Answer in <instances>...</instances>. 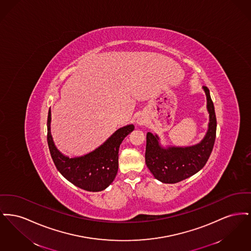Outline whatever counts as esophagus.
I'll return each mask as SVG.
<instances>
[{"mask_svg":"<svg viewBox=\"0 0 251 251\" xmlns=\"http://www.w3.org/2000/svg\"><path fill=\"white\" fill-rule=\"evenodd\" d=\"M146 118L145 117H142V116H140V117H138V119L136 120V123L138 124V125H144L145 123H146Z\"/></svg>","mask_w":251,"mask_h":251,"instance_id":"esophagus-1","label":"esophagus"}]
</instances>
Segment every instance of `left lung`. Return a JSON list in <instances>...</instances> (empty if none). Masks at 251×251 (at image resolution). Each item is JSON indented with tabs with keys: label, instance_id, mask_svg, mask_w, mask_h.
<instances>
[{
	"label": "left lung",
	"instance_id": "1",
	"mask_svg": "<svg viewBox=\"0 0 251 251\" xmlns=\"http://www.w3.org/2000/svg\"><path fill=\"white\" fill-rule=\"evenodd\" d=\"M207 97V109L210 114L209 129L202 141L198 145L164 149L159 145V137L147 133L146 165L156 179L165 183H176L199 172L212 153L216 135L215 106L207 86H203Z\"/></svg>",
	"mask_w": 251,
	"mask_h": 251
}]
</instances>
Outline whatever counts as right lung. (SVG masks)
I'll return each mask as SVG.
<instances>
[{
    "label": "right lung",
    "instance_id": "add662e5",
    "mask_svg": "<svg viewBox=\"0 0 251 251\" xmlns=\"http://www.w3.org/2000/svg\"><path fill=\"white\" fill-rule=\"evenodd\" d=\"M47 127L49 150L57 170L77 187L90 192L104 190L113 182L119 169L120 144L134 129L132 124L122 127L94 151L81 157L69 158L60 152L52 141L50 110H49Z\"/></svg>",
    "mask_w": 251,
    "mask_h": 251
}]
</instances>
